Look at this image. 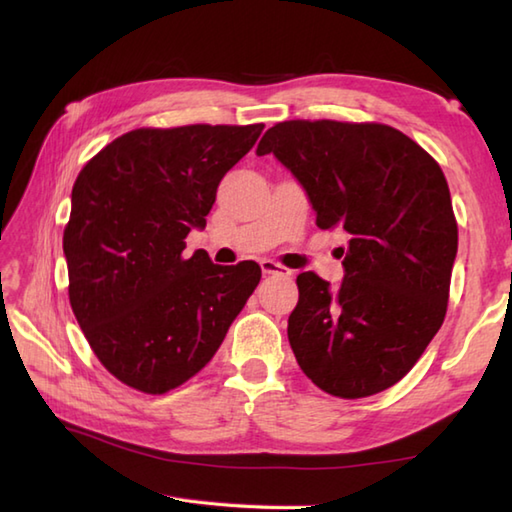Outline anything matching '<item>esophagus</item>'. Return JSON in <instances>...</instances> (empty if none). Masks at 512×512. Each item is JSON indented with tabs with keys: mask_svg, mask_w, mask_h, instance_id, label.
Returning a JSON list of instances; mask_svg holds the SVG:
<instances>
[{
	"mask_svg": "<svg viewBox=\"0 0 512 512\" xmlns=\"http://www.w3.org/2000/svg\"><path fill=\"white\" fill-rule=\"evenodd\" d=\"M259 266H262V273L264 275H281V277H290L292 275V270L279 266L275 262H270V259H264V262L259 264Z\"/></svg>",
	"mask_w": 512,
	"mask_h": 512,
	"instance_id": "1",
	"label": "esophagus"
}]
</instances>
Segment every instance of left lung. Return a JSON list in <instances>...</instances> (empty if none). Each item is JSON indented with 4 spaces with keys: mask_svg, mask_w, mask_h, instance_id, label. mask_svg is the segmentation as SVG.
<instances>
[{
    "mask_svg": "<svg viewBox=\"0 0 512 512\" xmlns=\"http://www.w3.org/2000/svg\"><path fill=\"white\" fill-rule=\"evenodd\" d=\"M266 154L297 178L319 228L347 235L339 288L297 277L288 341L299 367L339 398L396 385L447 314L458 224L440 165L378 123H277L257 145Z\"/></svg>",
    "mask_w": 512,
    "mask_h": 512,
    "instance_id": "1",
    "label": "left lung"
}]
</instances>
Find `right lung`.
Instances as JSON below:
<instances>
[{"instance_id": "1", "label": "right lung", "mask_w": 512, "mask_h": 512, "mask_svg": "<svg viewBox=\"0 0 512 512\" xmlns=\"http://www.w3.org/2000/svg\"><path fill=\"white\" fill-rule=\"evenodd\" d=\"M264 125L134 129L101 149L72 187L63 255L74 317L94 354L145 394L187 383L211 361L253 295L255 262L184 255L217 187Z\"/></svg>"}]
</instances>
